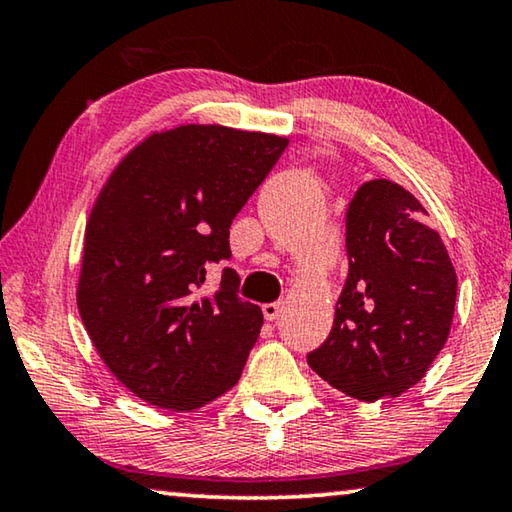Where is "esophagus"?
Instances as JSON below:
<instances>
[{
	"label": "esophagus",
	"instance_id": "1",
	"mask_svg": "<svg viewBox=\"0 0 512 512\" xmlns=\"http://www.w3.org/2000/svg\"><path fill=\"white\" fill-rule=\"evenodd\" d=\"M279 313H281V302L263 304V316H265V320H277Z\"/></svg>",
	"mask_w": 512,
	"mask_h": 512
}]
</instances>
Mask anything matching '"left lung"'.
Wrapping results in <instances>:
<instances>
[{"label":"left lung","instance_id":"8db88e82","mask_svg":"<svg viewBox=\"0 0 512 512\" xmlns=\"http://www.w3.org/2000/svg\"><path fill=\"white\" fill-rule=\"evenodd\" d=\"M426 208L387 178L345 210L348 277L327 341L306 355L322 380L357 400L398 396L421 380L451 332L458 277Z\"/></svg>","mask_w":512,"mask_h":512}]
</instances>
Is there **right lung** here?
<instances>
[{
	"instance_id": "obj_1",
	"label": "right lung",
	"mask_w": 512,
	"mask_h": 512,
	"mask_svg": "<svg viewBox=\"0 0 512 512\" xmlns=\"http://www.w3.org/2000/svg\"><path fill=\"white\" fill-rule=\"evenodd\" d=\"M288 139L224 125L148 137L116 167L86 224L77 306L109 371L146 403L194 410L240 380L263 325L224 267L229 229Z\"/></svg>"
}]
</instances>
